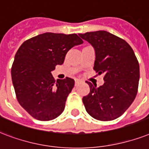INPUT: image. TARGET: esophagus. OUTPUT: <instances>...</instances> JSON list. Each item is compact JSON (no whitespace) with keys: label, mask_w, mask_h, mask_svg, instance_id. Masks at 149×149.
I'll return each mask as SVG.
<instances>
[{"label":"esophagus","mask_w":149,"mask_h":149,"mask_svg":"<svg viewBox=\"0 0 149 149\" xmlns=\"http://www.w3.org/2000/svg\"><path fill=\"white\" fill-rule=\"evenodd\" d=\"M81 82L80 80H78V79H77V80H75V82H74V85H75V86H77V85H78Z\"/></svg>","instance_id":"obj_1"}]
</instances>
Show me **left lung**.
<instances>
[{
	"mask_svg": "<svg viewBox=\"0 0 149 149\" xmlns=\"http://www.w3.org/2000/svg\"><path fill=\"white\" fill-rule=\"evenodd\" d=\"M95 51L94 70L103 74L104 84L96 87L86 81L90 93L82 102L93 118L109 121L118 118L134 100L140 77L139 64L131 47L107 31L79 33Z\"/></svg>",
	"mask_w": 149,
	"mask_h": 149,
	"instance_id": "obj_1",
	"label": "left lung"
}]
</instances>
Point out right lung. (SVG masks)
I'll list each match as a JSON object with an SVG mask.
<instances>
[{
    "mask_svg": "<svg viewBox=\"0 0 149 149\" xmlns=\"http://www.w3.org/2000/svg\"><path fill=\"white\" fill-rule=\"evenodd\" d=\"M77 34L46 33L25 40L15 56L11 78L18 102L33 118L48 121L64 111L74 80L56 81L51 74L69 49L81 44Z\"/></svg>",
    "mask_w": 149,
    "mask_h": 149,
    "instance_id": "1",
    "label": "right lung"
}]
</instances>
